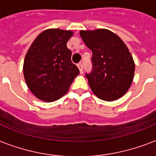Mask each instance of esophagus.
<instances>
[{"label": "esophagus", "mask_w": 156, "mask_h": 156, "mask_svg": "<svg viewBox=\"0 0 156 156\" xmlns=\"http://www.w3.org/2000/svg\"><path fill=\"white\" fill-rule=\"evenodd\" d=\"M78 69H79V71H80V73H83V63L82 62H79L78 64Z\"/></svg>", "instance_id": "1"}]
</instances>
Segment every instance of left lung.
<instances>
[{
    "instance_id": "1",
    "label": "left lung",
    "mask_w": 156,
    "mask_h": 156,
    "mask_svg": "<svg viewBox=\"0 0 156 156\" xmlns=\"http://www.w3.org/2000/svg\"><path fill=\"white\" fill-rule=\"evenodd\" d=\"M80 36L93 52L92 71L85 74L93 93L105 101L124 96L133 82L135 68L127 46L107 29L80 31Z\"/></svg>"
}]
</instances>
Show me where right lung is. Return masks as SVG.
<instances>
[{"instance_id": "obj_1", "label": "right lung", "mask_w": 156, "mask_h": 156, "mask_svg": "<svg viewBox=\"0 0 156 156\" xmlns=\"http://www.w3.org/2000/svg\"><path fill=\"white\" fill-rule=\"evenodd\" d=\"M72 31L48 29L37 36L27 52L23 64L26 83L45 102L58 100L70 88L79 69L71 61L67 42Z\"/></svg>"}]
</instances>
